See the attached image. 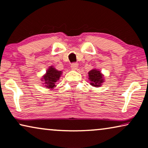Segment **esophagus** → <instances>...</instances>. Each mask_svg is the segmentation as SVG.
I'll list each match as a JSON object with an SVG mask.
<instances>
[{"mask_svg":"<svg viewBox=\"0 0 148 148\" xmlns=\"http://www.w3.org/2000/svg\"><path fill=\"white\" fill-rule=\"evenodd\" d=\"M78 67V64L77 62H73L71 64V68L73 69H77V68Z\"/></svg>","mask_w":148,"mask_h":148,"instance_id":"34e87169","label":"esophagus"}]
</instances>
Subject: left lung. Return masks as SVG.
Listing matches in <instances>:
<instances>
[{
  "label": "left lung",
  "instance_id": "obj_1",
  "mask_svg": "<svg viewBox=\"0 0 148 148\" xmlns=\"http://www.w3.org/2000/svg\"><path fill=\"white\" fill-rule=\"evenodd\" d=\"M89 79L90 82V85L94 87H100L102 83L104 82V75L98 69H92L89 71Z\"/></svg>",
  "mask_w": 148,
  "mask_h": 148
}]
</instances>
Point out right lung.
Listing matches in <instances>:
<instances>
[{"mask_svg":"<svg viewBox=\"0 0 148 148\" xmlns=\"http://www.w3.org/2000/svg\"><path fill=\"white\" fill-rule=\"evenodd\" d=\"M62 71L56 70L55 68L52 66H50L48 69L46 74L43 76L42 81H44V86L46 88L52 90L54 87H56V83L60 79V75H62Z\"/></svg>","mask_w":148,"mask_h":148,"instance_id":"1","label":"right lung"}]
</instances>
